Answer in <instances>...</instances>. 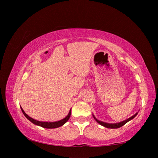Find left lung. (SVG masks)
I'll use <instances>...</instances> for the list:
<instances>
[{
	"instance_id": "8db88e82",
	"label": "left lung",
	"mask_w": 158,
	"mask_h": 158,
	"mask_svg": "<svg viewBox=\"0 0 158 158\" xmlns=\"http://www.w3.org/2000/svg\"><path fill=\"white\" fill-rule=\"evenodd\" d=\"M137 114H138V113L135 114V115H134V116H132V117L129 118L127 119V120H125V121H124L121 122V123H113V124H111V123H106L102 122V121H99V120L96 119L94 116H93V117H94V118L95 119V121H97L99 124H100L101 125H102V126L105 127H107V128H111V129H112V128H119V127H122L123 125H124L125 123H127L128 121H130V120L133 119L134 118H135L136 116H137Z\"/></svg>"
}]
</instances>
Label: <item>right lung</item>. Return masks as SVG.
<instances>
[{
    "instance_id": "1",
    "label": "right lung",
    "mask_w": 158,
    "mask_h": 158,
    "mask_svg": "<svg viewBox=\"0 0 158 158\" xmlns=\"http://www.w3.org/2000/svg\"><path fill=\"white\" fill-rule=\"evenodd\" d=\"M21 111H22V112H23V114H24V116L26 118H27L29 121L35 124V125H39V126H41V127H44V128H56V127L62 126L63 125L65 124V123L68 121L69 117H70V116H71V110H70V111H69L68 116H67L65 118L60 120V121H56V122H42V121H36V120L32 118H31L30 116H28V115L25 113L24 111L23 110V109L21 108Z\"/></svg>"
}]
</instances>
